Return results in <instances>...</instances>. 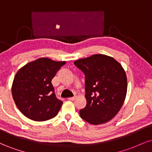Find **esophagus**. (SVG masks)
Returning a JSON list of instances; mask_svg holds the SVG:
<instances>
[{"label": "esophagus", "instance_id": "esophagus-1", "mask_svg": "<svg viewBox=\"0 0 152 152\" xmlns=\"http://www.w3.org/2000/svg\"><path fill=\"white\" fill-rule=\"evenodd\" d=\"M76 99V96H73V97H70V98H69V100L74 101Z\"/></svg>", "mask_w": 152, "mask_h": 152}]
</instances>
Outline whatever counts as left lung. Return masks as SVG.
Instances as JSON below:
<instances>
[{"label":"left lung","instance_id":"8db88e82","mask_svg":"<svg viewBox=\"0 0 152 152\" xmlns=\"http://www.w3.org/2000/svg\"><path fill=\"white\" fill-rule=\"evenodd\" d=\"M84 73L86 106L80 116L94 125L112 119L123 106L127 92L126 72L112 57L94 54L74 61Z\"/></svg>","mask_w":152,"mask_h":152}]
</instances>
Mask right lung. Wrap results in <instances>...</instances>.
<instances>
[{"instance_id":"obj_1","label":"right lung","mask_w":152,"mask_h":152,"mask_svg":"<svg viewBox=\"0 0 152 152\" xmlns=\"http://www.w3.org/2000/svg\"><path fill=\"white\" fill-rule=\"evenodd\" d=\"M65 64L39 58L18 71L12 84V95L24 116L36 121H44L56 116L63 102L56 96L51 80Z\"/></svg>"}]
</instances>
